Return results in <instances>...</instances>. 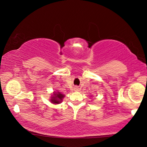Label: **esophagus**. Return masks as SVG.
<instances>
[{
    "label": "esophagus",
    "instance_id": "34e87169",
    "mask_svg": "<svg viewBox=\"0 0 147 147\" xmlns=\"http://www.w3.org/2000/svg\"><path fill=\"white\" fill-rule=\"evenodd\" d=\"M75 88L76 91H78V90H79V88H78V87H76V88Z\"/></svg>",
    "mask_w": 147,
    "mask_h": 147
}]
</instances>
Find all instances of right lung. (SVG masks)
<instances>
[{
	"label": "right lung",
	"mask_w": 147,
	"mask_h": 147,
	"mask_svg": "<svg viewBox=\"0 0 147 147\" xmlns=\"http://www.w3.org/2000/svg\"><path fill=\"white\" fill-rule=\"evenodd\" d=\"M64 97L63 94H61L60 92H57V94H54V96H53L51 98L52 102L54 104H59L60 102L62 100V98Z\"/></svg>",
	"instance_id": "right-lung-1"
}]
</instances>
